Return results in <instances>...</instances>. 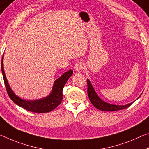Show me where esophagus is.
<instances>
[{
    "label": "esophagus",
    "mask_w": 149,
    "mask_h": 149,
    "mask_svg": "<svg viewBox=\"0 0 149 149\" xmlns=\"http://www.w3.org/2000/svg\"><path fill=\"white\" fill-rule=\"evenodd\" d=\"M84 68V65L81 62H77L74 65V69L76 72H81Z\"/></svg>",
    "instance_id": "obj_1"
}]
</instances>
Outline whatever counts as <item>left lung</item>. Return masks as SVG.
<instances>
[{"label":"left lung","mask_w":149,"mask_h":149,"mask_svg":"<svg viewBox=\"0 0 149 149\" xmlns=\"http://www.w3.org/2000/svg\"><path fill=\"white\" fill-rule=\"evenodd\" d=\"M87 95H88L89 99L90 100L91 103L93 104L94 107H96L98 109L103 111H119L125 109L129 107L132 103H129V104L125 105H115L107 103L101 100L97 95L95 90H94L93 87H92L91 84L89 81V79L87 80Z\"/></svg>","instance_id":"obj_1"}]
</instances>
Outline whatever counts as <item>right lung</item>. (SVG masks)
I'll return each mask as SVG.
<instances>
[{
	"label": "right lung",
	"instance_id": "1",
	"mask_svg": "<svg viewBox=\"0 0 149 149\" xmlns=\"http://www.w3.org/2000/svg\"><path fill=\"white\" fill-rule=\"evenodd\" d=\"M3 56H2L1 62V70L2 75H3L4 85H5L7 93L9 97L14 103H16L20 107L25 109L26 110L29 111L34 113H48L54 110L62 103L63 99L62 90L65 84L67 82L68 79L72 76L73 74V71L70 70L66 72L64 74L61 75L54 81L52 91L50 95L40 100L34 101H26L22 100L16 96L13 91L11 90L9 86L8 81L6 78V75L4 74L3 68Z\"/></svg>",
	"mask_w": 149,
	"mask_h": 149
}]
</instances>
